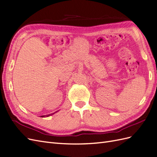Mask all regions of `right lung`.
I'll return each mask as SVG.
<instances>
[{"mask_svg": "<svg viewBox=\"0 0 157 157\" xmlns=\"http://www.w3.org/2000/svg\"><path fill=\"white\" fill-rule=\"evenodd\" d=\"M54 113H52V114H50V115H46V117H49V116H50V115H53ZM42 117H44V115H43V116H41Z\"/></svg>", "mask_w": 157, "mask_h": 157, "instance_id": "add662e5", "label": "right lung"}]
</instances>
